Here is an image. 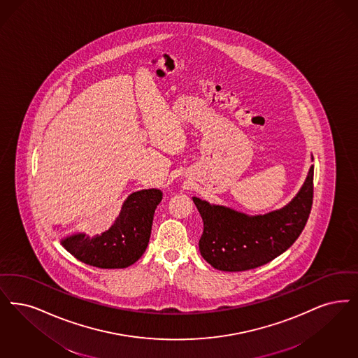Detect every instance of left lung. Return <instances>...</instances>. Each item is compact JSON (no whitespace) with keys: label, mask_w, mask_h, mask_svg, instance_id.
<instances>
[{"label":"left lung","mask_w":358,"mask_h":358,"mask_svg":"<svg viewBox=\"0 0 358 358\" xmlns=\"http://www.w3.org/2000/svg\"><path fill=\"white\" fill-rule=\"evenodd\" d=\"M313 173L312 165L296 197L266 215H248L193 197L203 222L201 256L218 271L243 272L282 255L299 238L310 215Z\"/></svg>","instance_id":"left-lung-1"}]
</instances>
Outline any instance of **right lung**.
Here are the masks:
<instances>
[{"label": "right lung", "instance_id": "obj_1", "mask_svg": "<svg viewBox=\"0 0 358 358\" xmlns=\"http://www.w3.org/2000/svg\"><path fill=\"white\" fill-rule=\"evenodd\" d=\"M162 200L158 189L134 192L124 201L115 224L101 234L76 233L61 245L81 262L101 269H121L141 257L150 238L153 215Z\"/></svg>", "mask_w": 358, "mask_h": 358}]
</instances>
